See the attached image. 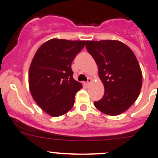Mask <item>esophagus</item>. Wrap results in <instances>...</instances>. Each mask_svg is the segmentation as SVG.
<instances>
[{
  "mask_svg": "<svg viewBox=\"0 0 158 158\" xmlns=\"http://www.w3.org/2000/svg\"><path fill=\"white\" fill-rule=\"evenodd\" d=\"M91 82H92V79H91V78H88V80H87V82H86V85H89V84L91 83Z\"/></svg>",
  "mask_w": 158,
  "mask_h": 158,
  "instance_id": "obj_1",
  "label": "esophagus"
}]
</instances>
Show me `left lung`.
Wrapping results in <instances>:
<instances>
[{
	"instance_id": "1",
	"label": "left lung",
	"mask_w": 158,
	"mask_h": 158,
	"mask_svg": "<svg viewBox=\"0 0 158 158\" xmlns=\"http://www.w3.org/2000/svg\"><path fill=\"white\" fill-rule=\"evenodd\" d=\"M86 48L97 63L104 86V97L94 106L107 115L125 112L136 101L142 87V71L136 57L119 40H88Z\"/></svg>"
}]
</instances>
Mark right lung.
Instances as JSON below:
<instances>
[{"label":"right lung","instance_id":"add662e5","mask_svg":"<svg viewBox=\"0 0 158 158\" xmlns=\"http://www.w3.org/2000/svg\"><path fill=\"white\" fill-rule=\"evenodd\" d=\"M85 40L51 39L39 48L29 71V87L37 105L52 117L66 114L82 88L73 79L72 62Z\"/></svg>","mask_w":158,"mask_h":158}]
</instances>
